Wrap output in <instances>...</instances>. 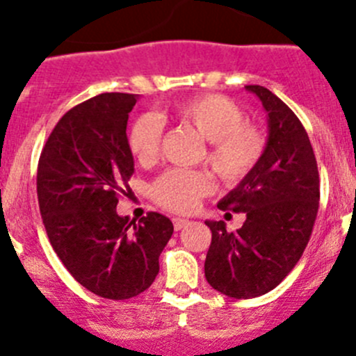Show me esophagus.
<instances>
[{"label":"esophagus","instance_id":"1","mask_svg":"<svg viewBox=\"0 0 356 356\" xmlns=\"http://www.w3.org/2000/svg\"><path fill=\"white\" fill-rule=\"evenodd\" d=\"M186 225H189V219H184V218H174V228L175 230H182V228L186 227Z\"/></svg>","mask_w":356,"mask_h":356}]
</instances>
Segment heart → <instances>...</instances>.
Instances as JSON below:
<instances>
[{
	"mask_svg": "<svg viewBox=\"0 0 356 356\" xmlns=\"http://www.w3.org/2000/svg\"><path fill=\"white\" fill-rule=\"evenodd\" d=\"M170 115L207 140L204 159L227 184L244 181L264 158L267 149L264 131L245 121L241 105L228 96L209 92L182 99L172 107ZM161 131V122L154 115L135 119L128 133V147L138 163L151 165L158 159ZM212 189L214 181L207 172L168 170L156 179L151 191L165 209L189 212Z\"/></svg>",
	"mask_w": 356,
	"mask_h": 356,
	"instance_id": "b5f03b06",
	"label": "heart"
}]
</instances>
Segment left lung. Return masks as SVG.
Here are the masks:
<instances>
[{
    "instance_id": "obj_1",
    "label": "left lung",
    "mask_w": 356,
    "mask_h": 356,
    "mask_svg": "<svg viewBox=\"0 0 356 356\" xmlns=\"http://www.w3.org/2000/svg\"><path fill=\"white\" fill-rule=\"evenodd\" d=\"M261 99L268 121L265 154L218 207L245 212L237 232L205 221L212 241L205 279L232 298L274 290L297 265L313 234L320 207V175L307 131L290 107L264 86H245Z\"/></svg>"
}]
</instances>
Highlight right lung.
<instances>
[{
	"label": "right lung",
	"mask_w": 356,
	"mask_h": 356,
	"mask_svg": "<svg viewBox=\"0 0 356 356\" xmlns=\"http://www.w3.org/2000/svg\"><path fill=\"white\" fill-rule=\"evenodd\" d=\"M137 98L103 92L70 108L43 145L36 174L40 214L56 254L77 283L111 300L137 297L154 283L174 234L158 212L138 223L115 212L135 170L126 124Z\"/></svg>",
	"instance_id": "add662e5"
}]
</instances>
